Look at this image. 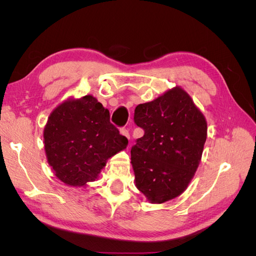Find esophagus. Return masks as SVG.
I'll return each mask as SVG.
<instances>
[{
	"mask_svg": "<svg viewBox=\"0 0 256 256\" xmlns=\"http://www.w3.org/2000/svg\"><path fill=\"white\" fill-rule=\"evenodd\" d=\"M120 134H122V136H126L127 138H130L129 131H128L126 128H122V129H120Z\"/></svg>",
	"mask_w": 256,
	"mask_h": 256,
	"instance_id": "obj_1",
	"label": "esophagus"
}]
</instances>
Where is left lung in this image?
Listing matches in <instances>:
<instances>
[{"mask_svg": "<svg viewBox=\"0 0 256 256\" xmlns=\"http://www.w3.org/2000/svg\"><path fill=\"white\" fill-rule=\"evenodd\" d=\"M134 122L144 130L131 148L136 188L154 204L180 196L202 158L207 138L203 113L187 92L176 86L138 104Z\"/></svg>", "mask_w": 256, "mask_h": 256, "instance_id": "left-lung-1", "label": "left lung"}]
</instances>
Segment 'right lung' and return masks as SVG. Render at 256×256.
<instances>
[{"label": "right lung", "instance_id": "right-lung-1", "mask_svg": "<svg viewBox=\"0 0 256 256\" xmlns=\"http://www.w3.org/2000/svg\"><path fill=\"white\" fill-rule=\"evenodd\" d=\"M46 156L60 182L82 187L128 145L110 122V112L92 95L69 98L52 111L44 130Z\"/></svg>", "mask_w": 256, "mask_h": 256}]
</instances>
